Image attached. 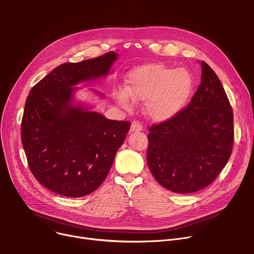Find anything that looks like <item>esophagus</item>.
Listing matches in <instances>:
<instances>
[{
  "label": "esophagus",
  "mask_w": 254,
  "mask_h": 254,
  "mask_svg": "<svg viewBox=\"0 0 254 254\" xmlns=\"http://www.w3.org/2000/svg\"><path fill=\"white\" fill-rule=\"evenodd\" d=\"M131 132H138V131H142V125L137 122V121H133L131 124V128H130Z\"/></svg>",
  "instance_id": "34e87169"
}]
</instances>
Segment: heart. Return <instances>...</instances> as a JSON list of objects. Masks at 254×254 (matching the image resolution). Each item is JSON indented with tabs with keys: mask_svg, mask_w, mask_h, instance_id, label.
I'll return each instance as SVG.
<instances>
[{
	"mask_svg": "<svg viewBox=\"0 0 254 254\" xmlns=\"http://www.w3.org/2000/svg\"><path fill=\"white\" fill-rule=\"evenodd\" d=\"M126 90L116 99L129 109L131 100L145 102V112L153 121H166L187 104L192 92L191 74L183 68L172 69L162 64H146L133 69L127 78Z\"/></svg>",
	"mask_w": 254,
	"mask_h": 254,
	"instance_id": "obj_1",
	"label": "heart"
}]
</instances>
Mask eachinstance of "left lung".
<instances>
[{
  "instance_id": "8db88e82",
  "label": "left lung",
  "mask_w": 254,
  "mask_h": 254,
  "mask_svg": "<svg viewBox=\"0 0 254 254\" xmlns=\"http://www.w3.org/2000/svg\"><path fill=\"white\" fill-rule=\"evenodd\" d=\"M201 83L188 106L149 127L147 165L154 179L176 193L211 184L226 166L234 141L233 110L217 74L201 62Z\"/></svg>"
}]
</instances>
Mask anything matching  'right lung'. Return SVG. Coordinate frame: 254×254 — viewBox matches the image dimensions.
<instances>
[{
	"label": "right lung",
	"instance_id": "right-lung-1",
	"mask_svg": "<svg viewBox=\"0 0 254 254\" xmlns=\"http://www.w3.org/2000/svg\"><path fill=\"white\" fill-rule=\"evenodd\" d=\"M116 59L117 54L109 52L62 64L27 96L21 122L27 163L35 179L57 194L81 197L96 190L126 138L130 122L109 120L72 104L75 85L107 76Z\"/></svg>",
	"mask_w": 254,
	"mask_h": 254
}]
</instances>
